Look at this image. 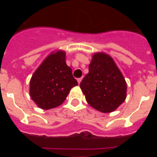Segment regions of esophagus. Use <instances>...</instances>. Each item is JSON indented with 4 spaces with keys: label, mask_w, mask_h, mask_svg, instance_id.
<instances>
[{
    "label": "esophagus",
    "mask_w": 157,
    "mask_h": 157,
    "mask_svg": "<svg viewBox=\"0 0 157 157\" xmlns=\"http://www.w3.org/2000/svg\"><path fill=\"white\" fill-rule=\"evenodd\" d=\"M82 79V78H78L77 81H78V84H80V82H81Z\"/></svg>",
    "instance_id": "esophagus-1"
}]
</instances>
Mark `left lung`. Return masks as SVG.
<instances>
[{"label":"left lung","mask_w":157,"mask_h":157,"mask_svg":"<svg viewBox=\"0 0 157 157\" xmlns=\"http://www.w3.org/2000/svg\"><path fill=\"white\" fill-rule=\"evenodd\" d=\"M80 88L87 103L103 113L114 112L127 98L125 78L114 59L105 52L93 55Z\"/></svg>","instance_id":"1"}]
</instances>
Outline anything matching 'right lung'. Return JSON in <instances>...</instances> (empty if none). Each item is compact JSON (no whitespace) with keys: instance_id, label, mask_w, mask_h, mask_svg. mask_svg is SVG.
Instances as JSON below:
<instances>
[{"instance_id":"add662e5","label":"right lung","mask_w":157,"mask_h":157,"mask_svg":"<svg viewBox=\"0 0 157 157\" xmlns=\"http://www.w3.org/2000/svg\"><path fill=\"white\" fill-rule=\"evenodd\" d=\"M75 86L77 81L66 63V52L59 49L47 56L32 75L30 97L38 108L48 110L62 105Z\"/></svg>"}]
</instances>
